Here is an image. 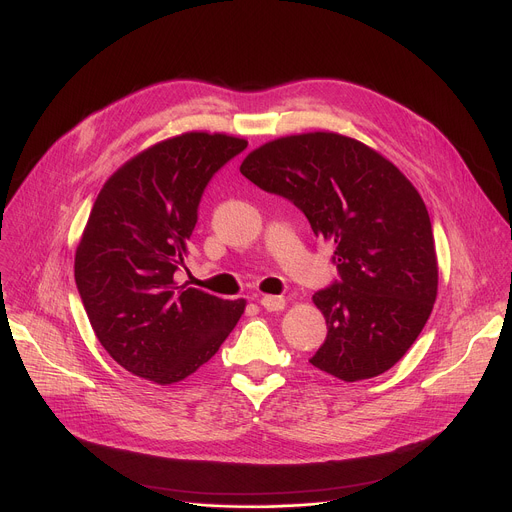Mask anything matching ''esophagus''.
I'll use <instances>...</instances> for the list:
<instances>
[{"mask_svg":"<svg viewBox=\"0 0 512 512\" xmlns=\"http://www.w3.org/2000/svg\"><path fill=\"white\" fill-rule=\"evenodd\" d=\"M260 305L266 309V311H282L287 305V301L282 297H274V295H264L260 299Z\"/></svg>","mask_w":512,"mask_h":512,"instance_id":"obj_1","label":"esophagus"}]
</instances>
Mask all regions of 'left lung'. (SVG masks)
<instances>
[{
  "label": "left lung",
  "mask_w": 512,
  "mask_h": 512,
  "mask_svg": "<svg viewBox=\"0 0 512 512\" xmlns=\"http://www.w3.org/2000/svg\"><path fill=\"white\" fill-rule=\"evenodd\" d=\"M240 173L293 201L313 234L335 246L339 280L313 295L327 337L309 362L344 382L392 368L437 297L431 219L413 183L374 148L335 132L266 142Z\"/></svg>",
  "instance_id": "1"
}]
</instances>
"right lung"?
<instances>
[{"label": "right lung", "mask_w": 512, "mask_h": 512, "mask_svg": "<svg viewBox=\"0 0 512 512\" xmlns=\"http://www.w3.org/2000/svg\"><path fill=\"white\" fill-rule=\"evenodd\" d=\"M248 140L185 132L113 173L75 252V282L99 344L122 368L175 384L209 362L246 301L177 285L201 195Z\"/></svg>", "instance_id": "1"}]
</instances>
